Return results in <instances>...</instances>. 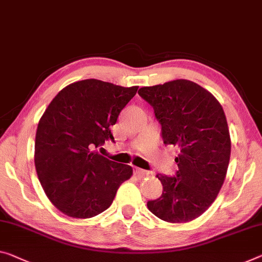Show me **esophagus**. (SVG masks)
Returning a JSON list of instances; mask_svg holds the SVG:
<instances>
[{
    "instance_id": "esophagus-1",
    "label": "esophagus",
    "mask_w": 262,
    "mask_h": 262,
    "mask_svg": "<svg viewBox=\"0 0 262 262\" xmlns=\"http://www.w3.org/2000/svg\"><path fill=\"white\" fill-rule=\"evenodd\" d=\"M134 172L136 177H138V178H143V177L150 174V172L142 170V168H138V167H134Z\"/></svg>"
}]
</instances>
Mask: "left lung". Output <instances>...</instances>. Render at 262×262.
<instances>
[{
  "label": "left lung",
  "mask_w": 262,
  "mask_h": 262,
  "mask_svg": "<svg viewBox=\"0 0 262 262\" xmlns=\"http://www.w3.org/2000/svg\"><path fill=\"white\" fill-rule=\"evenodd\" d=\"M154 107L165 145L178 146L174 177L157 174L163 194L147 208L167 223L198 218L211 206L226 178L231 137L223 106L211 92L187 79L140 88Z\"/></svg>",
  "instance_id": "left-lung-1"
}]
</instances>
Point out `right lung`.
<instances>
[{"mask_svg": "<svg viewBox=\"0 0 262 262\" xmlns=\"http://www.w3.org/2000/svg\"><path fill=\"white\" fill-rule=\"evenodd\" d=\"M137 90L78 80L59 91L44 111L36 131L35 167L47 196L63 214L77 219L99 214L131 178L130 165L108 160L95 148L115 142L110 126Z\"/></svg>", "mask_w": 262, "mask_h": 262, "instance_id": "1", "label": "right lung"}]
</instances>
